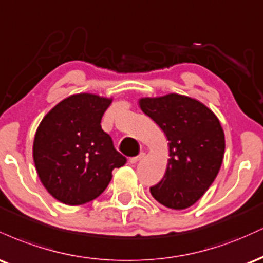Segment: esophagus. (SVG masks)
<instances>
[{
	"label": "esophagus",
	"mask_w": 263,
	"mask_h": 263,
	"mask_svg": "<svg viewBox=\"0 0 263 263\" xmlns=\"http://www.w3.org/2000/svg\"><path fill=\"white\" fill-rule=\"evenodd\" d=\"M143 157H144V153H143V152H141L140 155H138V156L132 157V158H129V163H131V164H136V163L140 162L141 159H143Z\"/></svg>",
	"instance_id": "1"
}]
</instances>
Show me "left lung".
Segmentation results:
<instances>
[{
    "mask_svg": "<svg viewBox=\"0 0 263 263\" xmlns=\"http://www.w3.org/2000/svg\"><path fill=\"white\" fill-rule=\"evenodd\" d=\"M138 105L170 141L165 174L149 189L151 194L170 209H186L203 197L221 167V123L203 102L179 93L141 98Z\"/></svg>",
    "mask_w": 263,
    "mask_h": 263,
    "instance_id": "obj_1",
    "label": "left lung"
}]
</instances>
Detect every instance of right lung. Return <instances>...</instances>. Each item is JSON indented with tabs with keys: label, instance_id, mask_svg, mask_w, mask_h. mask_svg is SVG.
<instances>
[{
	"label": "right lung",
	"instance_id": "add662e5",
	"mask_svg": "<svg viewBox=\"0 0 263 263\" xmlns=\"http://www.w3.org/2000/svg\"><path fill=\"white\" fill-rule=\"evenodd\" d=\"M112 98L73 93L43 117L33 141V161L42 184L54 199L83 205L106 189L115 168L126 158L101 128Z\"/></svg>",
	"mask_w": 263,
	"mask_h": 263
}]
</instances>
